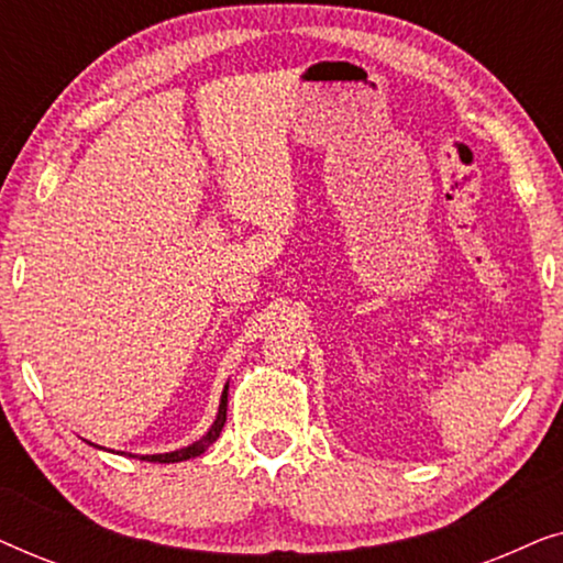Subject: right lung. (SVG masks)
I'll list each match as a JSON object with an SVG mask.
<instances>
[{"mask_svg":"<svg viewBox=\"0 0 563 563\" xmlns=\"http://www.w3.org/2000/svg\"><path fill=\"white\" fill-rule=\"evenodd\" d=\"M228 420V387L222 391V399H220V410H218V420L212 422V428L207 430V435L199 438L187 449H179V451H172V453H156V456H141L143 461H153V464H176V461H187V459H195L199 453H205L210 445L218 441V435L222 433V426H225Z\"/></svg>","mask_w":563,"mask_h":563,"instance_id":"1","label":"right lung"}]
</instances>
